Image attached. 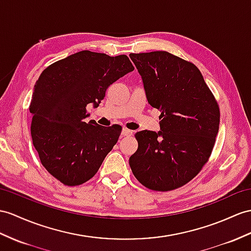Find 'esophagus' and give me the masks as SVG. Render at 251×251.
<instances>
[{"instance_id":"esophagus-1","label":"esophagus","mask_w":251,"mask_h":251,"mask_svg":"<svg viewBox=\"0 0 251 251\" xmlns=\"http://www.w3.org/2000/svg\"><path fill=\"white\" fill-rule=\"evenodd\" d=\"M133 134V131L126 129V127H124L122 129V136H131Z\"/></svg>"}]
</instances>
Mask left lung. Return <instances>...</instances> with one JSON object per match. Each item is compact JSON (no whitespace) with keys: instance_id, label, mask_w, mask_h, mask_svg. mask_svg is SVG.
<instances>
[{"instance_id":"8db88e82","label":"left lung","mask_w":251,"mask_h":251,"mask_svg":"<svg viewBox=\"0 0 251 251\" xmlns=\"http://www.w3.org/2000/svg\"><path fill=\"white\" fill-rule=\"evenodd\" d=\"M130 57L149 104L161 112L160 132L135 134L132 173L152 191H173L193 180L209 161L218 133V103L193 63L166 51Z\"/></svg>"}]
</instances>
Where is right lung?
I'll list each match as a JSON object with an SVG mask.
<instances>
[{
  "label": "right lung",
  "instance_id": "obj_1",
  "mask_svg": "<svg viewBox=\"0 0 251 251\" xmlns=\"http://www.w3.org/2000/svg\"><path fill=\"white\" fill-rule=\"evenodd\" d=\"M132 70L126 55L81 51L41 72L29 104L30 134L42 166L63 184L90 180L118 142L121 126L84 119L89 103L99 105L107 88Z\"/></svg>",
  "mask_w": 251,
  "mask_h": 251
}]
</instances>
